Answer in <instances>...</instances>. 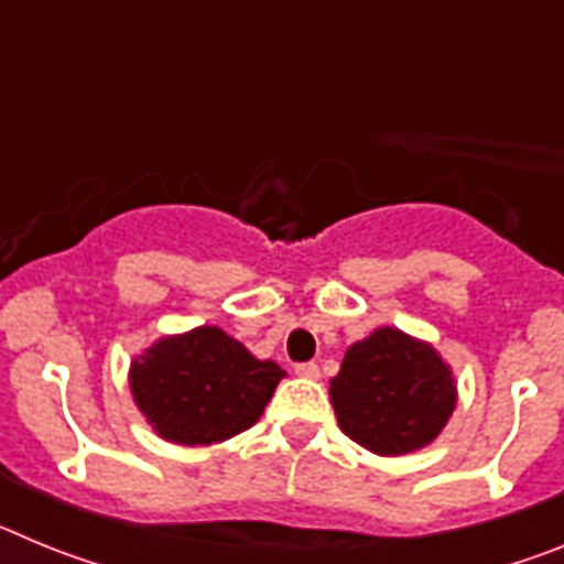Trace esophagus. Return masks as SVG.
<instances>
[{"label": "esophagus", "mask_w": 564, "mask_h": 564, "mask_svg": "<svg viewBox=\"0 0 564 564\" xmlns=\"http://www.w3.org/2000/svg\"><path fill=\"white\" fill-rule=\"evenodd\" d=\"M296 376L299 378H311V381H316V378H318V364H313V361L296 364Z\"/></svg>", "instance_id": "1"}]
</instances>
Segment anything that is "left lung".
Returning <instances> with one entry per match:
<instances>
[{"instance_id":"1","label":"left lung","mask_w":564,"mask_h":564,"mask_svg":"<svg viewBox=\"0 0 564 564\" xmlns=\"http://www.w3.org/2000/svg\"><path fill=\"white\" fill-rule=\"evenodd\" d=\"M330 403L347 437L381 457L437 441L457 406L452 364L435 344L398 327H376L350 344L330 378Z\"/></svg>"}]
</instances>
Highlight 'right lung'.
Wrapping results in <instances>:
<instances>
[{"label": "right lung", "instance_id": "obj_1", "mask_svg": "<svg viewBox=\"0 0 564 564\" xmlns=\"http://www.w3.org/2000/svg\"><path fill=\"white\" fill-rule=\"evenodd\" d=\"M288 372L217 325L152 341L129 361V392L158 437L212 446L251 430Z\"/></svg>", "mask_w": 564, "mask_h": 564}]
</instances>
